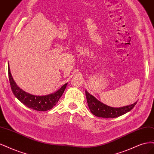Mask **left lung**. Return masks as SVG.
Instances as JSON below:
<instances>
[{
  "instance_id": "8db88e82",
  "label": "left lung",
  "mask_w": 154,
  "mask_h": 154,
  "mask_svg": "<svg viewBox=\"0 0 154 154\" xmlns=\"http://www.w3.org/2000/svg\"><path fill=\"white\" fill-rule=\"evenodd\" d=\"M86 96L90 111L93 115L97 117L113 118L120 116L132 109L137 103V102H136L129 106L122 107H112L98 100L95 97L90 95L87 91H86Z\"/></svg>"
}]
</instances>
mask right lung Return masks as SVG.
Returning <instances> with one entry per match:
<instances>
[{"mask_svg": "<svg viewBox=\"0 0 154 154\" xmlns=\"http://www.w3.org/2000/svg\"><path fill=\"white\" fill-rule=\"evenodd\" d=\"M8 76L14 95L26 106L38 111H47L56 106L67 86V83H66L55 93L45 96H36L24 91L17 86L11 75L9 64Z\"/></svg>", "mask_w": 154, "mask_h": 154, "instance_id": "obj_1", "label": "right lung"}]
</instances>
